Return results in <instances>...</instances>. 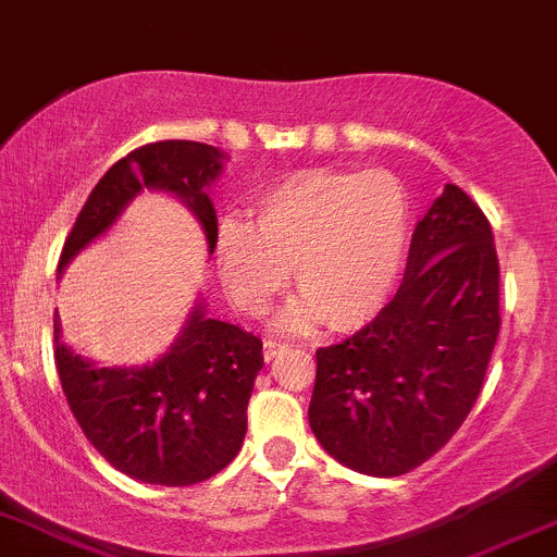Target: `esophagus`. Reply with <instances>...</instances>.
Instances as JSON below:
<instances>
[{
    "label": "esophagus",
    "mask_w": 557,
    "mask_h": 557,
    "mask_svg": "<svg viewBox=\"0 0 557 557\" xmlns=\"http://www.w3.org/2000/svg\"><path fill=\"white\" fill-rule=\"evenodd\" d=\"M284 349H287V344H282V342H273V338H268V342H264V347H262V355H264V361H273V358H278V355L284 352Z\"/></svg>",
    "instance_id": "obj_1"
}]
</instances>
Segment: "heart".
<instances>
[{
	"instance_id": "heart-1",
	"label": "heart",
	"mask_w": 557,
	"mask_h": 557,
	"mask_svg": "<svg viewBox=\"0 0 557 557\" xmlns=\"http://www.w3.org/2000/svg\"><path fill=\"white\" fill-rule=\"evenodd\" d=\"M246 219L215 232V268L237 309L262 314L289 282L278 327L361 331L394 295L407 253V199L385 172L298 169L253 190Z\"/></svg>"
}]
</instances>
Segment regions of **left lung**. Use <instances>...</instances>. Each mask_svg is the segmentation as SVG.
Masks as SVG:
<instances>
[{"mask_svg":"<svg viewBox=\"0 0 557 557\" xmlns=\"http://www.w3.org/2000/svg\"><path fill=\"white\" fill-rule=\"evenodd\" d=\"M497 295L490 221L448 183L416 224L394 300L347 342L317 349L309 426L320 446L377 479L441 451L484 385Z\"/></svg>","mask_w":557,"mask_h":557,"instance_id":"left-lung-1","label":"left lung"}]
</instances>
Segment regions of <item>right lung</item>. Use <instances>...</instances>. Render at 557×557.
<instances>
[{
  "label": "right lung",
  "mask_w": 557,
  "mask_h": 557,
  "mask_svg": "<svg viewBox=\"0 0 557 557\" xmlns=\"http://www.w3.org/2000/svg\"><path fill=\"white\" fill-rule=\"evenodd\" d=\"M226 152L199 141H156L116 161L84 202L57 275L120 221L145 190L169 194L199 221L215 248L210 185ZM54 358L78 426L100 457L145 484L188 486L210 479L237 457L246 437V407L262 369V342L232 322L208 317L196 298L174 342L141 367H100L62 342L54 314Z\"/></svg>",
  "instance_id": "right-lung-1"
}]
</instances>
